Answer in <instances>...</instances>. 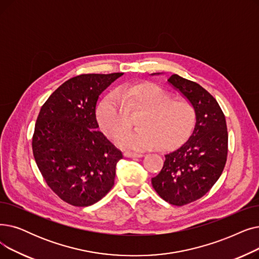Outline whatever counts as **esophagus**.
Here are the masks:
<instances>
[{
    "label": "esophagus",
    "mask_w": 259,
    "mask_h": 259,
    "mask_svg": "<svg viewBox=\"0 0 259 259\" xmlns=\"http://www.w3.org/2000/svg\"><path fill=\"white\" fill-rule=\"evenodd\" d=\"M124 156L127 157V158H140L142 157L143 155L140 154V153H131V152H125L124 153Z\"/></svg>",
    "instance_id": "34e87169"
}]
</instances>
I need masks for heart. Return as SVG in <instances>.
I'll use <instances>...</instances> for the list:
<instances>
[{
  "label": "heart",
  "mask_w": 259,
  "mask_h": 259,
  "mask_svg": "<svg viewBox=\"0 0 259 259\" xmlns=\"http://www.w3.org/2000/svg\"><path fill=\"white\" fill-rule=\"evenodd\" d=\"M136 111L141 112L137 119L140 128L121 135L130 125L128 114ZM97 119L109 138L118 137L116 142L123 149L167 150L188 138L196 112L186 98L173 97L156 84L128 83L120 86L117 95L103 98L97 107Z\"/></svg>",
  "instance_id": "1"
}]
</instances>
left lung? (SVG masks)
<instances>
[{
	"instance_id": "left-lung-1",
	"label": "left lung",
	"mask_w": 259,
	"mask_h": 259,
	"mask_svg": "<svg viewBox=\"0 0 259 259\" xmlns=\"http://www.w3.org/2000/svg\"><path fill=\"white\" fill-rule=\"evenodd\" d=\"M167 82L193 104L196 122L190 138L164 156L163 166L152 178V184L162 199L181 206L201 198L223 173L228 155V131L223 110L202 86L178 75H171Z\"/></svg>"
}]
</instances>
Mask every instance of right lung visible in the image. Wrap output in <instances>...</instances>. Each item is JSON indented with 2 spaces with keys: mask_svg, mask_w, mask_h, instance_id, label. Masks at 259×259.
Here are the masks:
<instances>
[{
  "mask_svg": "<svg viewBox=\"0 0 259 259\" xmlns=\"http://www.w3.org/2000/svg\"><path fill=\"white\" fill-rule=\"evenodd\" d=\"M123 72L73 77L49 96L41 107L32 152L43 178L62 200L89 206L114 186L123 158L99 131L96 109L100 95Z\"/></svg>",
  "mask_w": 259,
  "mask_h": 259,
  "instance_id": "1",
  "label": "right lung"
}]
</instances>
